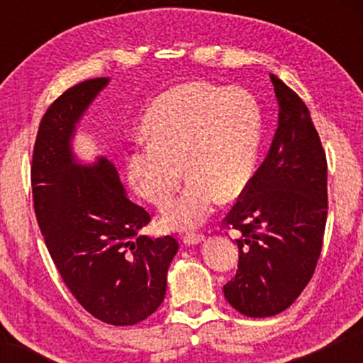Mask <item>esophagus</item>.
Listing matches in <instances>:
<instances>
[{
    "instance_id": "obj_1",
    "label": "esophagus",
    "mask_w": 363,
    "mask_h": 363,
    "mask_svg": "<svg viewBox=\"0 0 363 363\" xmlns=\"http://www.w3.org/2000/svg\"><path fill=\"white\" fill-rule=\"evenodd\" d=\"M205 240V235L203 234H186L182 237V242L186 245H196V244H201Z\"/></svg>"
}]
</instances>
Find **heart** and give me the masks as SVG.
Masks as SVG:
<instances>
[{
	"mask_svg": "<svg viewBox=\"0 0 363 363\" xmlns=\"http://www.w3.org/2000/svg\"><path fill=\"white\" fill-rule=\"evenodd\" d=\"M148 138L128 155L131 186L155 206L167 205L186 176L184 193L165 208L162 222L174 230L201 225L220 203L240 198L259 160L262 118L247 90L186 83L162 94L145 116Z\"/></svg>",
	"mask_w": 363,
	"mask_h": 363,
	"instance_id": "heart-1",
	"label": "heart"
}]
</instances>
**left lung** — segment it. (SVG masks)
I'll return each mask as SVG.
<instances>
[{"label":"left lung","instance_id":"left-lung-1","mask_svg":"<svg viewBox=\"0 0 363 363\" xmlns=\"http://www.w3.org/2000/svg\"><path fill=\"white\" fill-rule=\"evenodd\" d=\"M278 129L252 184L223 223L240 237L227 302L249 318L289 309L314 274L328 216V164L309 109L274 74Z\"/></svg>","mask_w":363,"mask_h":363}]
</instances>
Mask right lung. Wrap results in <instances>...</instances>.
Masks as SVG:
<instances>
[{"label":"right lung","instance_id":"obj_1","mask_svg":"<svg viewBox=\"0 0 363 363\" xmlns=\"http://www.w3.org/2000/svg\"><path fill=\"white\" fill-rule=\"evenodd\" d=\"M109 78H91L57 97L40 121L32 157L37 223L62 281L83 309L112 326H133L164 302L179 244L140 230L150 215L129 201L114 164L83 165L72 140Z\"/></svg>","mask_w":363,"mask_h":363}]
</instances>
